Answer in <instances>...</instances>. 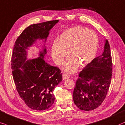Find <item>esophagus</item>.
I'll use <instances>...</instances> for the list:
<instances>
[{"instance_id": "obj_1", "label": "esophagus", "mask_w": 125, "mask_h": 125, "mask_svg": "<svg viewBox=\"0 0 125 125\" xmlns=\"http://www.w3.org/2000/svg\"><path fill=\"white\" fill-rule=\"evenodd\" d=\"M69 78V75H67L66 74H63V81H64V80H66V79H68Z\"/></svg>"}]
</instances>
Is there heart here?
I'll return each instance as SVG.
<instances>
[{
  "instance_id": "obj_1",
  "label": "heart",
  "mask_w": 125,
  "mask_h": 125,
  "mask_svg": "<svg viewBox=\"0 0 125 125\" xmlns=\"http://www.w3.org/2000/svg\"><path fill=\"white\" fill-rule=\"evenodd\" d=\"M98 39L94 31L82 26L69 28L62 34L59 42H55L51 47V56L58 66L62 65L70 56L72 58L64 67V71L73 73L79 66L84 67L95 57Z\"/></svg>"
}]
</instances>
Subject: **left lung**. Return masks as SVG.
Listing matches in <instances>:
<instances>
[{
  "mask_svg": "<svg viewBox=\"0 0 125 125\" xmlns=\"http://www.w3.org/2000/svg\"><path fill=\"white\" fill-rule=\"evenodd\" d=\"M112 67L110 47L106 40L102 54L79 74L73 95L74 104L79 109L93 110L104 102L111 83Z\"/></svg>",
  "mask_w": 125,
  "mask_h": 125,
  "instance_id": "1",
  "label": "left lung"
}]
</instances>
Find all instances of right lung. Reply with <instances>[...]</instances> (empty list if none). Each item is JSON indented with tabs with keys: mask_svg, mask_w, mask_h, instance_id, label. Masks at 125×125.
I'll use <instances>...</instances> for the list:
<instances>
[{
	"mask_svg": "<svg viewBox=\"0 0 125 125\" xmlns=\"http://www.w3.org/2000/svg\"><path fill=\"white\" fill-rule=\"evenodd\" d=\"M59 21L55 20L30 25L21 33L15 43L11 69L16 90L28 107L44 110L54 104L53 90L62 81L61 71L46 63L44 47L39 57L27 61V49L36 39H47L49 31ZM21 68L22 70L20 69Z\"/></svg>",
	"mask_w": 125,
	"mask_h": 125,
	"instance_id": "1",
	"label": "right lung"
}]
</instances>
